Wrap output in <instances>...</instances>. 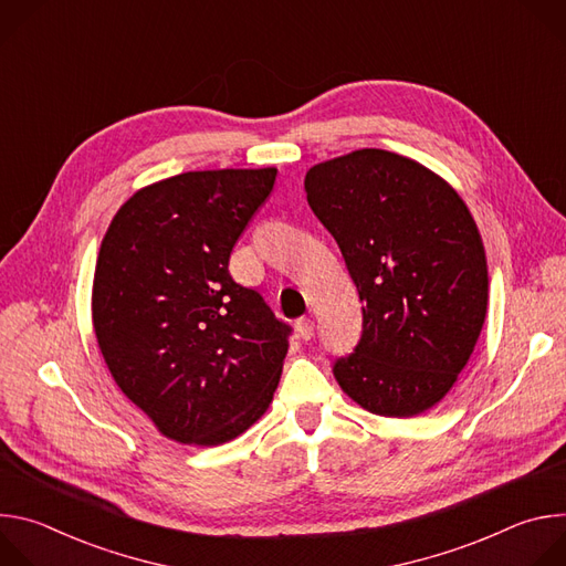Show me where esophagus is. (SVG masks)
I'll return each mask as SVG.
<instances>
[{
  "instance_id": "obj_1",
  "label": "esophagus",
  "mask_w": 566,
  "mask_h": 566,
  "mask_svg": "<svg viewBox=\"0 0 566 566\" xmlns=\"http://www.w3.org/2000/svg\"><path fill=\"white\" fill-rule=\"evenodd\" d=\"M313 332H315V322L311 317H302L297 319V334L302 340H311L313 338Z\"/></svg>"
}]
</instances>
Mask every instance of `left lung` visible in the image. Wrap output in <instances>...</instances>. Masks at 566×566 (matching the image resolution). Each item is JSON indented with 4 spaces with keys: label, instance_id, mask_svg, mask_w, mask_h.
Listing matches in <instances>:
<instances>
[{
    "label": "left lung",
    "instance_id": "8db88e82",
    "mask_svg": "<svg viewBox=\"0 0 566 566\" xmlns=\"http://www.w3.org/2000/svg\"><path fill=\"white\" fill-rule=\"evenodd\" d=\"M304 190L363 302V336L334 363L338 385L371 415L430 410L486 317V253L468 206L432 170L385 149L313 166Z\"/></svg>",
    "mask_w": 566,
    "mask_h": 566
}]
</instances>
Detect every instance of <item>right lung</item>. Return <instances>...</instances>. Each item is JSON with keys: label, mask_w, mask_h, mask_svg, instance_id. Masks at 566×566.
<instances>
[{"label": "right lung", "mask_w": 566, "mask_h": 566, "mask_svg": "<svg viewBox=\"0 0 566 566\" xmlns=\"http://www.w3.org/2000/svg\"><path fill=\"white\" fill-rule=\"evenodd\" d=\"M275 175L206 170L151 184L120 206L101 244L98 347L123 394L179 443L239 437L277 389L293 329L228 271Z\"/></svg>", "instance_id": "obj_1"}]
</instances>
